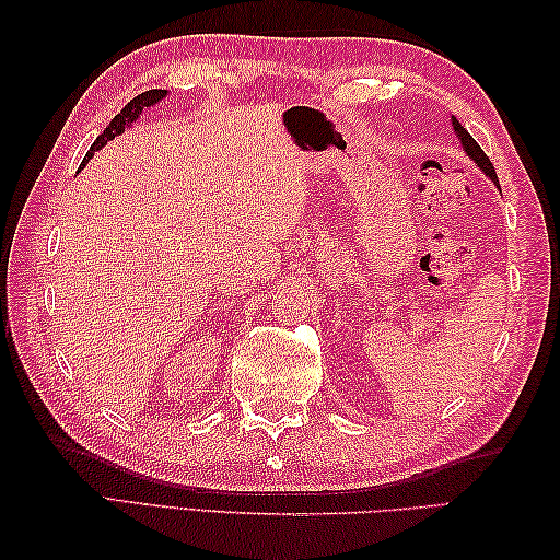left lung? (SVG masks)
Returning <instances> with one entry per match:
<instances>
[{
    "mask_svg": "<svg viewBox=\"0 0 560 560\" xmlns=\"http://www.w3.org/2000/svg\"><path fill=\"white\" fill-rule=\"evenodd\" d=\"M452 127H455V132H457V137L462 139V147H464V151H467L469 153V156H471V161L474 163H477L479 165V168L486 173V175H489L491 177V180L498 185V177H495V171H493V163L489 161V156H486V153H483V149L477 144V139H474L469 132H467V129H464L462 125H459V120H457V117H452ZM498 187H501V185H498Z\"/></svg>",
    "mask_w": 560,
    "mask_h": 560,
    "instance_id": "1",
    "label": "left lung"
}]
</instances>
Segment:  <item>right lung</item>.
Returning a JSON list of instances; mask_svg holds the SVG:
<instances>
[{"label":"right lung","instance_id":"right-lung-1","mask_svg":"<svg viewBox=\"0 0 560 560\" xmlns=\"http://www.w3.org/2000/svg\"><path fill=\"white\" fill-rule=\"evenodd\" d=\"M165 93H168V91H163V89H151V91L139 93L137 98L129 101V103L125 105V108L113 117V122L103 129L101 137H98L96 141H93L91 149H89V153H86V156H83V161H81V168H83V165H86V163L93 159V153L101 151V149H103L105 144H108V141H113L117 135H122V132H125V127H127V125H132V122L137 120V117L141 115V110H144V108H151V105H156V103L165 96Z\"/></svg>","mask_w":560,"mask_h":560}]
</instances>
